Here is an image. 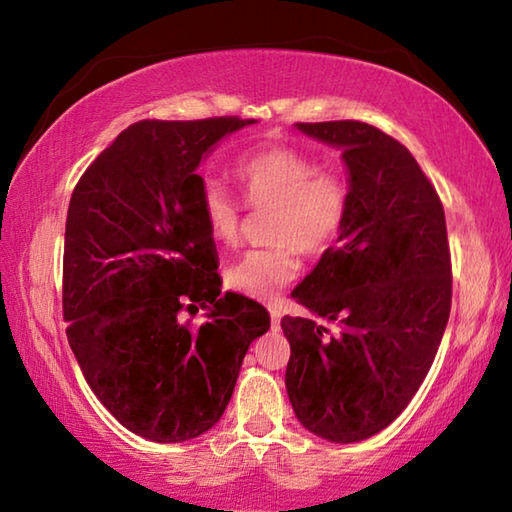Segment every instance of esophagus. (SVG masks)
Listing matches in <instances>:
<instances>
[{"instance_id":"1","label":"esophagus","mask_w":512,"mask_h":512,"mask_svg":"<svg viewBox=\"0 0 512 512\" xmlns=\"http://www.w3.org/2000/svg\"><path fill=\"white\" fill-rule=\"evenodd\" d=\"M280 318H282L280 311H277V309H271V323H273V327L280 325Z\"/></svg>"}]
</instances>
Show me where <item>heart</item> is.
Returning a JSON list of instances; mask_svg holds the SVG:
<instances>
[{
	"label": "heart",
	"instance_id": "1",
	"mask_svg": "<svg viewBox=\"0 0 512 512\" xmlns=\"http://www.w3.org/2000/svg\"><path fill=\"white\" fill-rule=\"evenodd\" d=\"M237 180L250 210H271L268 241L277 246L248 250L225 282L248 298L275 300L300 273L298 250L323 255L339 241L352 207L350 178L336 167H318L314 155L293 146H268L237 164ZM201 214L216 241L239 239L244 205L216 180L201 189Z\"/></svg>",
	"mask_w": 512,
	"mask_h": 512
}]
</instances>
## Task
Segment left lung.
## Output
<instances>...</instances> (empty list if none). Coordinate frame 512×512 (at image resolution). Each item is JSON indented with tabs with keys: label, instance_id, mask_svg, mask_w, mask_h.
Instances as JSON below:
<instances>
[{
	"label": "left lung",
	"instance_id": "1",
	"mask_svg": "<svg viewBox=\"0 0 512 512\" xmlns=\"http://www.w3.org/2000/svg\"><path fill=\"white\" fill-rule=\"evenodd\" d=\"M341 146L352 207L339 246L293 291L311 316H284L287 393L298 420L332 443L386 429L427 377L452 309L445 210L395 137L363 121L298 124Z\"/></svg>",
	"mask_w": 512,
	"mask_h": 512
}]
</instances>
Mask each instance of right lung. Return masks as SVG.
<instances>
[{"instance_id":"1","label":"right lung","mask_w":512,"mask_h":512,"mask_svg":"<svg viewBox=\"0 0 512 512\" xmlns=\"http://www.w3.org/2000/svg\"><path fill=\"white\" fill-rule=\"evenodd\" d=\"M248 124L255 121H135L85 169L69 201V345L101 404L155 443L214 427L250 343L271 327L259 302L221 296L196 173L210 146ZM198 306L211 314L192 326L182 316Z\"/></svg>"}]
</instances>
